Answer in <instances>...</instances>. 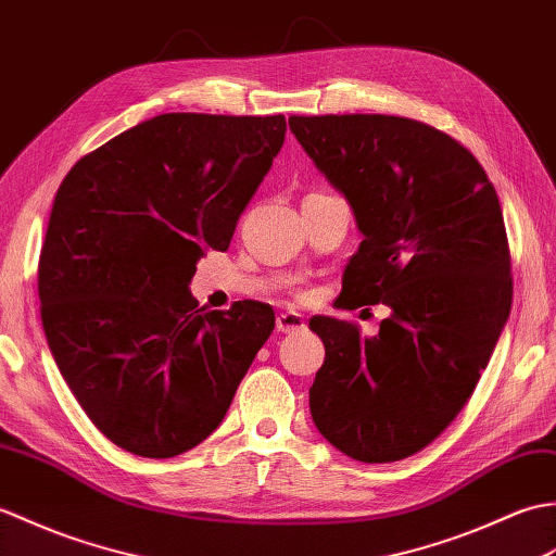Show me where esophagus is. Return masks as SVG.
Listing matches in <instances>:
<instances>
[{"instance_id":"obj_1","label":"esophagus","mask_w":556,"mask_h":556,"mask_svg":"<svg viewBox=\"0 0 556 556\" xmlns=\"http://www.w3.org/2000/svg\"><path fill=\"white\" fill-rule=\"evenodd\" d=\"M276 328L278 332H300L306 328L304 324V316L298 312H282L276 318Z\"/></svg>"}]
</instances>
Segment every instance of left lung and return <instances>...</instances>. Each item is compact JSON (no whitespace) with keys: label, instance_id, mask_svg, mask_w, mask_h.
Instances as JSON below:
<instances>
[{"label":"left lung","instance_id":"obj_1","mask_svg":"<svg viewBox=\"0 0 556 556\" xmlns=\"http://www.w3.org/2000/svg\"><path fill=\"white\" fill-rule=\"evenodd\" d=\"M290 130L364 238L342 306H390L371 338L332 316L309 320L326 348L314 426L356 462L404 459L464 409L509 318L497 192L466 147L412 118L290 116Z\"/></svg>","mask_w":556,"mask_h":556}]
</instances>
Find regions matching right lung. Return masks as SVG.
Masks as SVG:
<instances>
[{"label": "right lung", "mask_w": 556, "mask_h": 556, "mask_svg": "<svg viewBox=\"0 0 556 556\" xmlns=\"http://www.w3.org/2000/svg\"><path fill=\"white\" fill-rule=\"evenodd\" d=\"M286 130L280 114H162L59 185L37 280L45 336L126 452L168 459L212 435L276 326L262 302L197 309L190 282L208 247L228 250Z\"/></svg>", "instance_id": "obj_1"}]
</instances>
